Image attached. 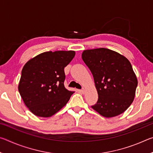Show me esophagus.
Returning <instances> with one entry per match:
<instances>
[{
	"label": "esophagus",
	"instance_id": "obj_1",
	"mask_svg": "<svg viewBox=\"0 0 153 153\" xmlns=\"http://www.w3.org/2000/svg\"><path fill=\"white\" fill-rule=\"evenodd\" d=\"M85 91H86V90H85V89H84V88H83V89H82V90H79V92H81V93H82V94H84V93H85Z\"/></svg>",
	"mask_w": 153,
	"mask_h": 153
}]
</instances>
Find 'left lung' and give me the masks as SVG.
Segmentation results:
<instances>
[{
    "label": "left lung",
    "instance_id": "obj_1",
    "mask_svg": "<svg viewBox=\"0 0 153 153\" xmlns=\"http://www.w3.org/2000/svg\"><path fill=\"white\" fill-rule=\"evenodd\" d=\"M82 60L94 77L98 92L94 111L106 118L126 111L134 101L138 79L130 62L117 52L100 48L85 50Z\"/></svg>",
    "mask_w": 153,
    "mask_h": 153
}]
</instances>
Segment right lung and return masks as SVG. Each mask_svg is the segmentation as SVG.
I'll return each mask as SVG.
<instances>
[{"mask_svg":"<svg viewBox=\"0 0 153 153\" xmlns=\"http://www.w3.org/2000/svg\"><path fill=\"white\" fill-rule=\"evenodd\" d=\"M74 51L45 52L24 65L18 90L33 115L49 117L69 101L74 91L64 86V68L74 59Z\"/></svg>","mask_w":153,"mask_h":153,"instance_id":"add662e5","label":"right lung"}]
</instances>
